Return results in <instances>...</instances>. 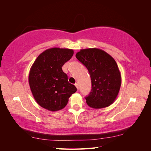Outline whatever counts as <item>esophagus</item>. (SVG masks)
I'll use <instances>...</instances> for the list:
<instances>
[{"label": "esophagus", "mask_w": 151, "mask_h": 151, "mask_svg": "<svg viewBox=\"0 0 151 151\" xmlns=\"http://www.w3.org/2000/svg\"><path fill=\"white\" fill-rule=\"evenodd\" d=\"M75 86H76V87L77 88V89H79V84H77V83H76V84H75Z\"/></svg>", "instance_id": "esophagus-1"}]
</instances>
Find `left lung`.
Masks as SVG:
<instances>
[{
    "label": "left lung",
    "mask_w": 151,
    "mask_h": 151,
    "mask_svg": "<svg viewBox=\"0 0 151 151\" xmlns=\"http://www.w3.org/2000/svg\"><path fill=\"white\" fill-rule=\"evenodd\" d=\"M76 58L88 68L92 89L86 103L91 108L108 107L117 98L122 84V77L114 58L99 48L82 49Z\"/></svg>",
    "instance_id": "left-lung-1"
}]
</instances>
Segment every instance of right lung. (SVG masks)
I'll return each mask as SVG.
<instances>
[{"instance_id": "1", "label": "right lung", "mask_w": 151, "mask_h": 151, "mask_svg": "<svg viewBox=\"0 0 151 151\" xmlns=\"http://www.w3.org/2000/svg\"><path fill=\"white\" fill-rule=\"evenodd\" d=\"M74 50L52 48L36 58L28 77L29 84L35 99L42 108L56 111L64 108L70 96L76 92L74 85L68 83L62 67L69 60Z\"/></svg>"}]
</instances>
